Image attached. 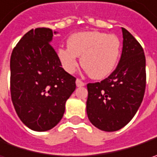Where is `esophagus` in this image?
<instances>
[{
  "instance_id": "esophagus-1",
  "label": "esophagus",
  "mask_w": 157,
  "mask_h": 157,
  "mask_svg": "<svg viewBox=\"0 0 157 157\" xmlns=\"http://www.w3.org/2000/svg\"><path fill=\"white\" fill-rule=\"evenodd\" d=\"M76 85H77V86H78V87H81V86H84L86 84H85L83 81H81L79 78H77V80H76Z\"/></svg>"
}]
</instances>
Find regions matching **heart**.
<instances>
[{"mask_svg":"<svg viewBox=\"0 0 157 157\" xmlns=\"http://www.w3.org/2000/svg\"><path fill=\"white\" fill-rule=\"evenodd\" d=\"M121 53V41L115 35L100 31H84L73 34L68 40V48L57 50L63 68L73 73L78 66V57L86 71L95 79H103L111 74Z\"/></svg>","mask_w":157,"mask_h":157,"instance_id":"obj_1","label":"heart"}]
</instances>
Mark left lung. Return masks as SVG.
<instances>
[{"mask_svg": "<svg viewBox=\"0 0 157 157\" xmlns=\"http://www.w3.org/2000/svg\"><path fill=\"white\" fill-rule=\"evenodd\" d=\"M123 47L116 69L100 82L87 84L86 113L97 128H123L142 104L146 87V59L142 45L124 28Z\"/></svg>", "mask_w": 157, "mask_h": 157, "instance_id": "8db88e82", "label": "left lung"}]
</instances>
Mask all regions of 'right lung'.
Listing matches in <instances>:
<instances>
[{"instance_id": "add662e5", "label": "right lung", "mask_w": 157, "mask_h": 157, "mask_svg": "<svg viewBox=\"0 0 157 157\" xmlns=\"http://www.w3.org/2000/svg\"><path fill=\"white\" fill-rule=\"evenodd\" d=\"M53 32L37 28L25 34L10 57V93L15 112L34 131L53 128L63 117L76 78L61 67L52 42Z\"/></svg>"}]
</instances>
